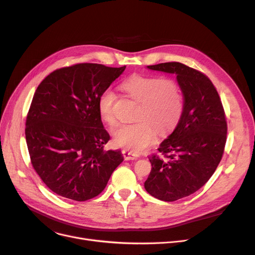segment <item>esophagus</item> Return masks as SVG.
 Segmentation results:
<instances>
[{
	"label": "esophagus",
	"instance_id": "1",
	"mask_svg": "<svg viewBox=\"0 0 255 255\" xmlns=\"http://www.w3.org/2000/svg\"><path fill=\"white\" fill-rule=\"evenodd\" d=\"M122 154H123V157H124L125 160H134V159H136L138 157L137 153L133 152V151H129L127 149L123 150Z\"/></svg>",
	"mask_w": 255,
	"mask_h": 255
}]
</instances>
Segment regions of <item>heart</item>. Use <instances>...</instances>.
<instances>
[{"label":"heart","mask_w":255,"mask_h":255,"mask_svg":"<svg viewBox=\"0 0 255 255\" xmlns=\"http://www.w3.org/2000/svg\"><path fill=\"white\" fill-rule=\"evenodd\" d=\"M129 97L138 103L133 124L114 129V141L133 152L148 148L156 138V130L164 134L176 127L183 113V95L179 85L170 78L132 75L122 84ZM115 92L105 89L98 98V112L107 125H115Z\"/></svg>","instance_id":"1"}]
</instances>
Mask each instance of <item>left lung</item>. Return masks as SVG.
<instances>
[{
	"label": "left lung",
	"mask_w": 255,
	"mask_h": 255,
	"mask_svg": "<svg viewBox=\"0 0 255 255\" xmlns=\"http://www.w3.org/2000/svg\"><path fill=\"white\" fill-rule=\"evenodd\" d=\"M176 73L184 96L183 113L171 134L149 156L152 170L144 188L152 196L173 202L188 196L209 181L220 163L227 123L219 94L203 72L179 62L148 66Z\"/></svg>",
	"instance_id": "1"
}]
</instances>
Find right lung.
Wrapping results in <instances>:
<instances>
[{
  "label": "right lung",
  "instance_id": "1",
  "mask_svg": "<svg viewBox=\"0 0 255 255\" xmlns=\"http://www.w3.org/2000/svg\"><path fill=\"white\" fill-rule=\"evenodd\" d=\"M125 68L74 64L38 86L26 115L25 140L35 171L56 194L76 202L95 197L123 161L121 151L104 150L111 136L98 98Z\"/></svg>",
  "mask_w": 255,
  "mask_h": 255
}]
</instances>
